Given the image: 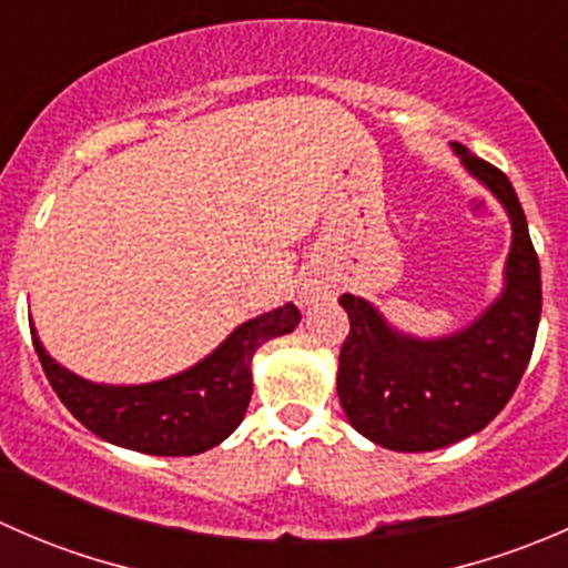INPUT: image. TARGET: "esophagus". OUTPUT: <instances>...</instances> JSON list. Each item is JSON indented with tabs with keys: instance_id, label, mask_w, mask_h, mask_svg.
<instances>
[{
	"instance_id": "1",
	"label": "esophagus",
	"mask_w": 568,
	"mask_h": 568,
	"mask_svg": "<svg viewBox=\"0 0 568 568\" xmlns=\"http://www.w3.org/2000/svg\"><path fill=\"white\" fill-rule=\"evenodd\" d=\"M326 291H321V288H316V285H307L305 288V300L307 302H316V300H321V296H324Z\"/></svg>"
}]
</instances>
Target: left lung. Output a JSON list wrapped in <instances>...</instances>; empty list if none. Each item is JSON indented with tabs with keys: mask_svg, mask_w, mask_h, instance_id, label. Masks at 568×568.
<instances>
[{
	"mask_svg": "<svg viewBox=\"0 0 568 568\" xmlns=\"http://www.w3.org/2000/svg\"><path fill=\"white\" fill-rule=\"evenodd\" d=\"M462 162L506 205L514 225L508 285L473 326L445 341L395 335L368 302L343 294L348 335L337 395L348 423L390 450H437L489 426L530 363L541 318V266L528 220L500 168L456 145Z\"/></svg>",
	"mask_w": 568,
	"mask_h": 568,
	"instance_id": "8db88e82",
	"label": "left lung"
}]
</instances>
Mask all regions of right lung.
Listing matches in <instances>:
<instances>
[{"label": "right lung", "mask_w": 568, "mask_h": 568, "mask_svg": "<svg viewBox=\"0 0 568 568\" xmlns=\"http://www.w3.org/2000/svg\"><path fill=\"white\" fill-rule=\"evenodd\" d=\"M300 311H280L239 326L209 359L156 385L104 387L73 376L43 352L32 329L43 374L65 409L101 439L153 456H194L236 432L252 395V354L266 341L288 335Z\"/></svg>", "instance_id": "obj_1"}]
</instances>
